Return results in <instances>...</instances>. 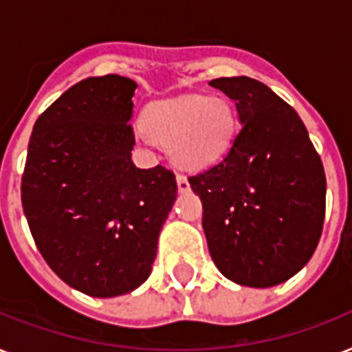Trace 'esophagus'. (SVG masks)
Wrapping results in <instances>:
<instances>
[{
  "mask_svg": "<svg viewBox=\"0 0 352 352\" xmlns=\"http://www.w3.org/2000/svg\"><path fill=\"white\" fill-rule=\"evenodd\" d=\"M177 186H179V192L184 193L190 190V182H188V179L184 175H177Z\"/></svg>",
  "mask_w": 352,
  "mask_h": 352,
  "instance_id": "obj_1",
  "label": "esophagus"
}]
</instances>
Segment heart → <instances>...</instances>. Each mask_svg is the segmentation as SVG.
<instances>
[{
  "label": "heart",
  "mask_w": 352,
  "mask_h": 352,
  "mask_svg": "<svg viewBox=\"0 0 352 352\" xmlns=\"http://www.w3.org/2000/svg\"><path fill=\"white\" fill-rule=\"evenodd\" d=\"M144 127L149 137L170 148L175 162L203 170L228 151L237 117L225 98L186 95L153 102L144 113Z\"/></svg>",
  "instance_id": "b5f03b06"
}]
</instances>
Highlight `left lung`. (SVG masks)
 I'll return each instance as SVG.
<instances>
[{"label": "left lung", "instance_id": "1", "mask_svg": "<svg viewBox=\"0 0 352 352\" xmlns=\"http://www.w3.org/2000/svg\"><path fill=\"white\" fill-rule=\"evenodd\" d=\"M235 102L241 129L219 164L188 179L219 272L243 287L290 279L316 250L325 217V171L305 124L270 87L215 78Z\"/></svg>", "mask_w": 352, "mask_h": 352}]
</instances>
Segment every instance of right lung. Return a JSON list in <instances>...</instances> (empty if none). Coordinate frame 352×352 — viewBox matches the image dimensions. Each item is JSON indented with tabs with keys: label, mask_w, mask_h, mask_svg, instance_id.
<instances>
[{
	"label": "right lung",
	"mask_w": 352,
	"mask_h": 352,
	"mask_svg": "<svg viewBox=\"0 0 352 352\" xmlns=\"http://www.w3.org/2000/svg\"><path fill=\"white\" fill-rule=\"evenodd\" d=\"M137 84L91 76L36 120L21 204L38 250L69 287L115 298L149 278L177 199L173 171L133 164Z\"/></svg>",
	"instance_id": "add662e5"
}]
</instances>
